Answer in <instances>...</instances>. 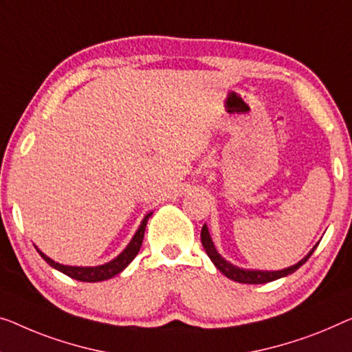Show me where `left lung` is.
<instances>
[{"mask_svg":"<svg viewBox=\"0 0 352 352\" xmlns=\"http://www.w3.org/2000/svg\"><path fill=\"white\" fill-rule=\"evenodd\" d=\"M201 240H202V246L206 250V253L208 254V258L212 259L214 267L221 272L223 275H226L230 280L237 281V283H245V285H262V283H269L278 280V278L287 276L296 272L298 267H302L305 262L310 259V256L313 254V251L316 250V246H313V250L308 253L305 258L302 261H298L296 265L287 267V269L283 270H275V272H267V270H248V269H240L237 265H232L230 262H228L224 258H221V254H218L217 248L212 242V237L208 234V228L204 224L202 226V232H201Z\"/></svg>","mask_w":352,"mask_h":352,"instance_id":"left-lung-1","label":"left lung"}]
</instances>
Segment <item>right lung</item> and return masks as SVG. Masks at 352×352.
<instances>
[{
    "label": "right lung",
    "mask_w": 352,
    "mask_h": 352,
    "mask_svg": "<svg viewBox=\"0 0 352 352\" xmlns=\"http://www.w3.org/2000/svg\"><path fill=\"white\" fill-rule=\"evenodd\" d=\"M151 217V212L148 214H145V218L142 219V223H140V226L138 229V232L134 234V237L131 239L129 245L126 246V248L120 253L117 258L112 259L107 264H102V265H96V267H72V265H63L58 264V262L52 261L49 256H45L42 253L41 250H38V253L41 254V258L44 259L47 264L50 267H54V269L63 272V274L74 278V280L78 281H87V283H98V281H104V280H109V278H112L115 275H118L120 272L124 270L126 267L131 264V261H133L135 256H138L140 246H142V240H144V234H145V228H146V221H148V218Z\"/></svg>",
    "instance_id": "obj_1"
}]
</instances>
